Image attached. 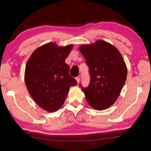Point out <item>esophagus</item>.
<instances>
[{
    "label": "esophagus",
    "mask_w": 151,
    "mask_h": 151,
    "mask_svg": "<svg viewBox=\"0 0 151 151\" xmlns=\"http://www.w3.org/2000/svg\"><path fill=\"white\" fill-rule=\"evenodd\" d=\"M80 79H81V78H80L79 76H77V77H76V81H77L78 84L79 82H80Z\"/></svg>",
    "instance_id": "obj_1"
}]
</instances>
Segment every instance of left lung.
Segmentation results:
<instances>
[{
	"instance_id": "obj_1",
	"label": "left lung",
	"mask_w": 151,
	"mask_h": 151,
	"mask_svg": "<svg viewBox=\"0 0 151 151\" xmlns=\"http://www.w3.org/2000/svg\"><path fill=\"white\" fill-rule=\"evenodd\" d=\"M89 67L90 82L80 86L86 101L95 110H102L116 101L126 81L127 69L119 51L104 41L80 47Z\"/></svg>"
}]
</instances>
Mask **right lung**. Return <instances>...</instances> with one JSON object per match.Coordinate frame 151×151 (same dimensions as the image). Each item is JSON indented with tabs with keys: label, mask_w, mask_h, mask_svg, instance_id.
<instances>
[{
	"label": "right lung",
	"mask_w": 151,
	"mask_h": 151,
	"mask_svg": "<svg viewBox=\"0 0 151 151\" xmlns=\"http://www.w3.org/2000/svg\"><path fill=\"white\" fill-rule=\"evenodd\" d=\"M73 47V45L58 47L54 43L45 44L34 51L27 63L24 80L28 91L35 102L48 111L58 110L69 88L77 84L65 63Z\"/></svg>",
	"instance_id": "obj_1"
}]
</instances>
